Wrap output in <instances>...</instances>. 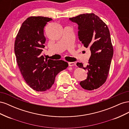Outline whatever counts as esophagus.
Instances as JSON below:
<instances>
[{"instance_id": "1", "label": "esophagus", "mask_w": 129, "mask_h": 129, "mask_svg": "<svg viewBox=\"0 0 129 129\" xmlns=\"http://www.w3.org/2000/svg\"><path fill=\"white\" fill-rule=\"evenodd\" d=\"M68 65L69 66H70V67H72V66H76V63L74 62H68Z\"/></svg>"}]
</instances>
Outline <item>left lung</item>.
I'll list each match as a JSON object with an SVG mask.
<instances>
[{"mask_svg":"<svg viewBox=\"0 0 129 129\" xmlns=\"http://www.w3.org/2000/svg\"><path fill=\"white\" fill-rule=\"evenodd\" d=\"M69 20L78 25L79 40L91 52L86 67L82 63H76L79 68L88 71L87 79L80 84L88 90L99 88L106 81L114 54L108 27L93 13L80 14Z\"/></svg>","mask_w":129,"mask_h":129,"instance_id":"1","label":"left lung"}]
</instances>
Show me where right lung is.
Returning a JSON list of instances; mask_svg holds the SVG:
<instances>
[{
	"label": "right lung",
	"instance_id": "right-lung-1",
	"mask_svg": "<svg viewBox=\"0 0 129 129\" xmlns=\"http://www.w3.org/2000/svg\"><path fill=\"white\" fill-rule=\"evenodd\" d=\"M52 18L30 17L22 23L15 39L14 52L26 82L37 91L52 87L57 74L68 66L63 60L45 59L41 52L46 38L44 27Z\"/></svg>",
	"mask_w": 129,
	"mask_h": 129
}]
</instances>
